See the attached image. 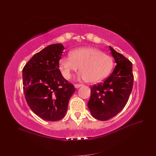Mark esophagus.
Segmentation results:
<instances>
[{
  "mask_svg": "<svg viewBox=\"0 0 156 156\" xmlns=\"http://www.w3.org/2000/svg\"><path fill=\"white\" fill-rule=\"evenodd\" d=\"M82 86H83V84H75L74 85L75 88H79V87H81Z\"/></svg>",
  "mask_w": 156,
  "mask_h": 156,
  "instance_id": "1",
  "label": "esophagus"
}]
</instances>
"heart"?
Wrapping results in <instances>:
<instances>
[{"label":"heart","instance_id":"b5f03b06","mask_svg":"<svg viewBox=\"0 0 156 156\" xmlns=\"http://www.w3.org/2000/svg\"><path fill=\"white\" fill-rule=\"evenodd\" d=\"M59 69L62 76L69 79L72 72L81 67L79 79L98 83L107 77L113 68L111 56L95 48H82L73 51L71 56H63L59 60Z\"/></svg>","mask_w":156,"mask_h":156}]
</instances>
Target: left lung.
Returning a JSON list of instances; mask_svg holds the SVG:
<instances>
[{
    "label": "left lung",
    "instance_id": "1",
    "mask_svg": "<svg viewBox=\"0 0 156 156\" xmlns=\"http://www.w3.org/2000/svg\"><path fill=\"white\" fill-rule=\"evenodd\" d=\"M116 66L103 83L91 87L88 107L94 119L107 120L123 109L133 88L132 63L109 46Z\"/></svg>",
    "mask_w": 156,
    "mask_h": 156
}]
</instances>
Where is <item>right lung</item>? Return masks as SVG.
<instances>
[{
    "instance_id": "1",
    "label": "right lung",
    "mask_w": 156,
    "mask_h": 156,
    "mask_svg": "<svg viewBox=\"0 0 156 156\" xmlns=\"http://www.w3.org/2000/svg\"><path fill=\"white\" fill-rule=\"evenodd\" d=\"M64 49L61 44L47 46L33 56L23 69L27 102L31 110L45 120L63 119L75 91L59 69L58 62Z\"/></svg>"
}]
</instances>
